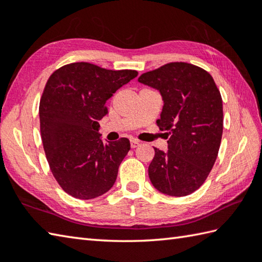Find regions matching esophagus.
Here are the masks:
<instances>
[{
  "instance_id": "esophagus-1",
  "label": "esophagus",
  "mask_w": 262,
  "mask_h": 262,
  "mask_svg": "<svg viewBox=\"0 0 262 262\" xmlns=\"http://www.w3.org/2000/svg\"><path fill=\"white\" fill-rule=\"evenodd\" d=\"M140 142H138V141H136V140H132L130 141V147L132 148H136L137 146H140Z\"/></svg>"
}]
</instances>
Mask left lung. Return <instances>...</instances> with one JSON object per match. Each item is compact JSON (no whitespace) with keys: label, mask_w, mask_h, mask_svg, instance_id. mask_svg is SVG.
Here are the masks:
<instances>
[{"label":"left lung","mask_w":262,"mask_h":262,"mask_svg":"<svg viewBox=\"0 0 262 262\" xmlns=\"http://www.w3.org/2000/svg\"><path fill=\"white\" fill-rule=\"evenodd\" d=\"M138 82L162 97L157 122L169 137L168 151L154 147L149 180L168 196H188L205 182L219 154L223 134L221 93L209 73L188 63L165 64L142 74Z\"/></svg>","instance_id":"1"}]
</instances>
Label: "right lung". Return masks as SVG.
Returning <instances> with one entry per match:
<instances>
[{
    "label": "right lung",
    "instance_id": "obj_1",
    "mask_svg": "<svg viewBox=\"0 0 262 262\" xmlns=\"http://www.w3.org/2000/svg\"><path fill=\"white\" fill-rule=\"evenodd\" d=\"M137 75L81 62L63 66L48 79L39 104L42 145L55 179L72 197L93 199L114 186L130 143L127 138L104 143L99 121L108 100Z\"/></svg>",
    "mask_w": 262,
    "mask_h": 262
}]
</instances>
